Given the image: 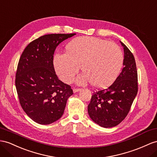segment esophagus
Instances as JSON below:
<instances>
[{"mask_svg": "<svg viewBox=\"0 0 157 157\" xmlns=\"http://www.w3.org/2000/svg\"><path fill=\"white\" fill-rule=\"evenodd\" d=\"M80 90L79 88H74V89L73 90V91H74V93H76V92H78V91H79Z\"/></svg>", "mask_w": 157, "mask_h": 157, "instance_id": "esophagus-1", "label": "esophagus"}]
</instances>
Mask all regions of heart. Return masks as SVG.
Segmentation results:
<instances>
[{
  "instance_id": "heart-1",
  "label": "heart",
  "mask_w": 157,
  "mask_h": 157,
  "mask_svg": "<svg viewBox=\"0 0 157 157\" xmlns=\"http://www.w3.org/2000/svg\"><path fill=\"white\" fill-rule=\"evenodd\" d=\"M123 63L122 52L117 45L91 36L71 40L66 46V53L56 54L54 59L56 73L63 82H71L81 66L84 73L76 79L77 83L91 82L92 86L98 88L113 83Z\"/></svg>"
}]
</instances>
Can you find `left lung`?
Instances as JSON below:
<instances>
[{
    "instance_id": "obj_1",
    "label": "left lung",
    "mask_w": 157,
    "mask_h": 157,
    "mask_svg": "<svg viewBox=\"0 0 157 157\" xmlns=\"http://www.w3.org/2000/svg\"><path fill=\"white\" fill-rule=\"evenodd\" d=\"M120 42L124 50L121 73L107 89L94 92L87 107L90 118L105 128L117 126L126 117L138 91L135 58L128 48Z\"/></svg>"
}]
</instances>
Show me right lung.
<instances>
[{"mask_svg": "<svg viewBox=\"0 0 157 157\" xmlns=\"http://www.w3.org/2000/svg\"><path fill=\"white\" fill-rule=\"evenodd\" d=\"M75 34L42 36L31 42L20 58L15 80L20 103L38 124H51L61 118L73 94L71 87L56 74L53 59L56 47Z\"/></svg>", "mask_w": 157, "mask_h": 157, "instance_id": "add662e5", "label": "right lung"}]
</instances>
